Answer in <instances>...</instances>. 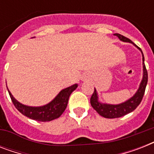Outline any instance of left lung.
Here are the masks:
<instances>
[{"mask_svg": "<svg viewBox=\"0 0 154 154\" xmlns=\"http://www.w3.org/2000/svg\"><path fill=\"white\" fill-rule=\"evenodd\" d=\"M115 35L119 37V39L123 41V42L133 43L131 40L119 34V33H115ZM138 49L141 51V49L139 47ZM141 53H142V51H141ZM142 57H143V79L141 81V83L140 85V87H139L137 92L129 100L122 103V104H120V105H114L101 104L97 101V91L96 89H94V94L90 98V103H91L92 107L94 108L101 116L105 117V118H117V117H123L125 115L133 112L140 105L141 100L143 98L144 94L146 91V85H147V82H148V72H147V69L146 68V65L144 63L143 53H142Z\"/></svg>", "mask_w": 154, "mask_h": 154, "instance_id": "left-lung-1", "label": "left lung"}]
</instances>
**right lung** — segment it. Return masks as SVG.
<instances>
[{
	"label": "right lung",
	"instance_id": "obj_1",
	"mask_svg": "<svg viewBox=\"0 0 154 154\" xmlns=\"http://www.w3.org/2000/svg\"><path fill=\"white\" fill-rule=\"evenodd\" d=\"M77 87V85H74L72 86L63 89L53 101L42 107H30L22 105L13 97L10 92L8 91H8L14 106L23 115L38 122H50L56 118H58L64 112L67 107L70 94L76 89Z\"/></svg>",
	"mask_w": 154,
	"mask_h": 154
}]
</instances>
